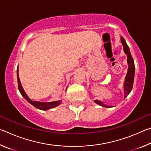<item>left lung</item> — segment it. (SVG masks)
Segmentation results:
<instances>
[{
    "label": "left lung",
    "instance_id": "left-lung-1",
    "mask_svg": "<svg viewBox=\"0 0 151 151\" xmlns=\"http://www.w3.org/2000/svg\"><path fill=\"white\" fill-rule=\"evenodd\" d=\"M121 40L122 45L123 46L124 52L127 56V63H128V65H129V68H128L127 74L126 75V77H125L124 82V99H125L131 92L132 86H133L135 66H134V60L131 55V52H130L129 46L127 45L126 41H125V40L124 39L123 37H121ZM94 103H96V104H99V105L103 106L104 107H107V108L111 107V106H107V105H105V104H104L103 102L101 101L94 100Z\"/></svg>",
    "mask_w": 151,
    "mask_h": 151
}]
</instances>
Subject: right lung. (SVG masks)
I'll use <instances>...</instances> for the list:
<instances>
[{
  "instance_id": "obj_1",
  "label": "right lung",
  "mask_w": 151,
  "mask_h": 151,
  "mask_svg": "<svg viewBox=\"0 0 151 151\" xmlns=\"http://www.w3.org/2000/svg\"><path fill=\"white\" fill-rule=\"evenodd\" d=\"M17 81H18V87H19V90L20 91V94H22V96L26 99V100L30 103L32 105L36 107L37 109H39L40 110H42V111H47L48 109L55 108V107L59 105L61 103L62 101H53V102H48V103H41V102L39 101H33L30 99L29 96H27V94L25 93L23 88L20 83V78L19 76V69L17 68Z\"/></svg>"
}]
</instances>
